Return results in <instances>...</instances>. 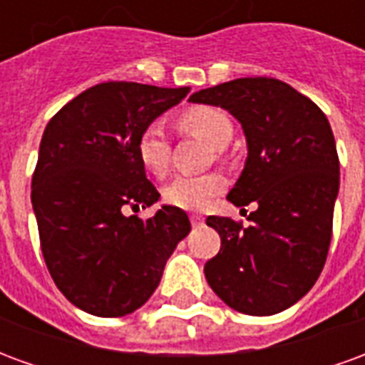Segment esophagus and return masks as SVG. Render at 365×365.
<instances>
[{"mask_svg":"<svg viewBox=\"0 0 365 365\" xmlns=\"http://www.w3.org/2000/svg\"><path fill=\"white\" fill-rule=\"evenodd\" d=\"M190 221H191V225H193V227H201V225H203V221H205V219H203L201 215H191Z\"/></svg>","mask_w":365,"mask_h":365,"instance_id":"esophagus-1","label":"esophagus"}]
</instances>
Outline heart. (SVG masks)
<instances>
[{
    "mask_svg": "<svg viewBox=\"0 0 365 365\" xmlns=\"http://www.w3.org/2000/svg\"><path fill=\"white\" fill-rule=\"evenodd\" d=\"M180 127L191 135L203 138L217 150H222L232 138L235 127L225 111L217 107H191L180 115ZM136 156L146 172L154 175H164L170 166V140L166 130L158 123H150L143 128L136 140ZM225 187L222 178L215 174L203 175H178L164 185L162 197L166 203L180 209L197 211L211 203Z\"/></svg>",
    "mask_w": 365,
    "mask_h": 365,
    "instance_id": "b5f03b06",
    "label": "heart"
}]
</instances>
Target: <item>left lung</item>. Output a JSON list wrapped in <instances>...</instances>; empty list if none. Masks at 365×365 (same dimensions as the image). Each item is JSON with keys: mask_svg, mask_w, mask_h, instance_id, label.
<instances>
[{"mask_svg": "<svg viewBox=\"0 0 365 365\" xmlns=\"http://www.w3.org/2000/svg\"><path fill=\"white\" fill-rule=\"evenodd\" d=\"M190 101L222 107L242 125L248 156L227 199L258 203L246 229L229 217H207L221 237V250L205 264L207 283L238 313H282L313 287L329 254L340 185L329 119L274 78H238Z\"/></svg>", "mask_w": 365, "mask_h": 365, "instance_id": "obj_1", "label": "left lung"}]
</instances>
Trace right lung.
Masks as SVG:
<instances>
[{
  "label": "right lung",
  "mask_w": 365,
  "mask_h": 365,
  "mask_svg": "<svg viewBox=\"0 0 365 365\" xmlns=\"http://www.w3.org/2000/svg\"><path fill=\"white\" fill-rule=\"evenodd\" d=\"M187 93L190 88L97 83L44 128L31 183L41 250L56 287L86 313L125 317L143 307L190 235L180 207L162 205L146 221L125 215L160 199L136 156L138 136Z\"/></svg>",
  "instance_id": "right-lung-1"
}]
</instances>
